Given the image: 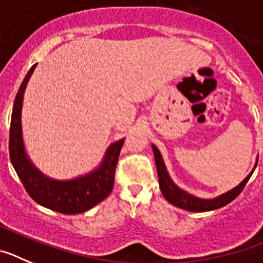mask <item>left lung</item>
Returning a JSON list of instances; mask_svg holds the SVG:
<instances>
[{
    "label": "left lung",
    "instance_id": "1",
    "mask_svg": "<svg viewBox=\"0 0 263 263\" xmlns=\"http://www.w3.org/2000/svg\"><path fill=\"white\" fill-rule=\"evenodd\" d=\"M152 147L153 153H154L155 164H157L160 192H162V195H163L164 199H166L168 203L178 206V208H182V210L190 211V212H208V211L218 210V208L225 206L227 204L231 203L232 200H234V199L240 195V192L243 190V187H245L248 180H249L250 176H252L253 171H254L255 167H257V162H258V158H257L253 170L240 184L236 185V187L232 188V190H229V191L224 192V194L218 195V196L216 197H212V199H203V197L194 196V195H191L190 192L184 191V190H182L180 187H178V185L174 183L173 179H171V176H170L166 164H164L163 157H162L160 152L157 148V146L152 145Z\"/></svg>",
    "mask_w": 263,
    "mask_h": 263
}]
</instances>
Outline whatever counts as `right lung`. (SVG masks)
Masks as SVG:
<instances>
[{"label": "right lung", "instance_id": "obj_1", "mask_svg": "<svg viewBox=\"0 0 263 263\" xmlns=\"http://www.w3.org/2000/svg\"><path fill=\"white\" fill-rule=\"evenodd\" d=\"M35 67L36 64H34L27 72L14 100L9 139L11 164L27 194L38 204L64 215L87 212L110 195L115 183L116 166L125 139L110 143L99 166L84 175L64 180L45 175L27 155L22 130L23 97Z\"/></svg>", "mask_w": 263, "mask_h": 263}]
</instances>
